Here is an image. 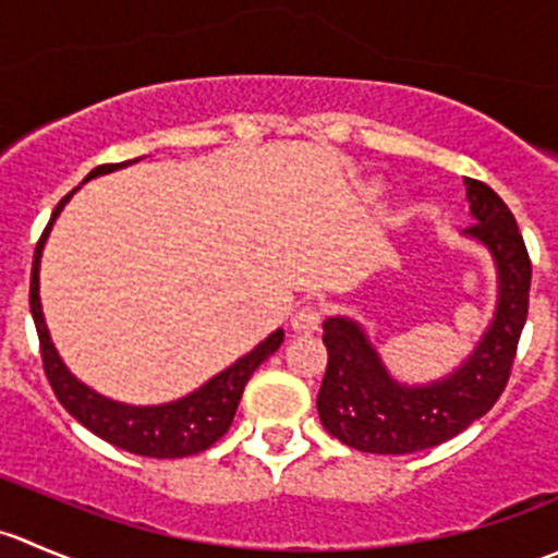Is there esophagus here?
Wrapping results in <instances>:
<instances>
[{
    "instance_id": "obj_1",
    "label": "esophagus",
    "mask_w": 558,
    "mask_h": 558,
    "mask_svg": "<svg viewBox=\"0 0 558 558\" xmlns=\"http://www.w3.org/2000/svg\"><path fill=\"white\" fill-rule=\"evenodd\" d=\"M320 318H324V307L305 302L291 315V326H294V331H315L320 326Z\"/></svg>"
}]
</instances>
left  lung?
I'll return each instance as SVG.
<instances>
[{
	"label": "left lung",
	"mask_w": 558,
	"mask_h": 558,
	"mask_svg": "<svg viewBox=\"0 0 558 558\" xmlns=\"http://www.w3.org/2000/svg\"><path fill=\"white\" fill-rule=\"evenodd\" d=\"M475 218L466 238L488 247L497 264V311L461 367L426 386L391 378L367 331L351 318L324 320L329 351L318 415L324 429L364 453H413L435 448L486 415L510 380L529 311L532 262L510 207L481 180H464Z\"/></svg>",
	"instance_id": "left-lung-1"
}]
</instances>
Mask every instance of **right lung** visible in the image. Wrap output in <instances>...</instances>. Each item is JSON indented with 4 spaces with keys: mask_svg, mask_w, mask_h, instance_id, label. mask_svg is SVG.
Masks as SVG:
<instances>
[{
    "mask_svg": "<svg viewBox=\"0 0 558 558\" xmlns=\"http://www.w3.org/2000/svg\"><path fill=\"white\" fill-rule=\"evenodd\" d=\"M126 165H132V161H123V165H102L97 167V170L88 172L86 180ZM75 191H70V194L56 205L53 216H50L43 238H39V243L35 247V262H32L29 283V307L37 326L39 353H43V367L56 399H59V402L64 404L66 413H70L72 418L81 421L88 432H94V435L102 437L110 446L123 448V451L129 453L148 456V459H183V456L207 451L213 442L221 440V437L227 435V429L234 421V413H238V404L245 391V384L251 380V375L256 373L258 364L278 351L280 342H283V329H275L267 340L258 342L251 353L238 359L232 367L218 373L216 378H210L205 386L196 388L189 397L178 399V402L154 404V408H134V404L112 402V399L102 397V393L92 391V388L81 384L59 359L53 342H50L48 326H45L43 305H39V258H43L45 240H48L50 227H53V221L59 218V213L64 210V205L70 202V196L75 194Z\"/></svg>",
    "mask_w": 558,
    "mask_h": 558,
    "instance_id": "1",
    "label": "right lung"
}]
</instances>
